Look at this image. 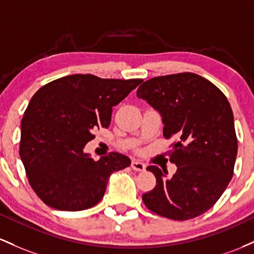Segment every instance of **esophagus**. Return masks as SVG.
Returning a JSON list of instances; mask_svg holds the SVG:
<instances>
[{"instance_id":"esophagus-1","label":"esophagus","mask_w":254,"mask_h":254,"mask_svg":"<svg viewBox=\"0 0 254 254\" xmlns=\"http://www.w3.org/2000/svg\"><path fill=\"white\" fill-rule=\"evenodd\" d=\"M130 167H132V169L135 170V172H142V170H145L146 165H145L144 163H141V162L133 159L132 163H130Z\"/></svg>"}]
</instances>
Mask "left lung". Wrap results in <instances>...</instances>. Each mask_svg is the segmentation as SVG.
<instances>
[{
	"instance_id": "left-lung-1",
	"label": "left lung",
	"mask_w": 254,
	"mask_h": 254,
	"mask_svg": "<svg viewBox=\"0 0 254 254\" xmlns=\"http://www.w3.org/2000/svg\"><path fill=\"white\" fill-rule=\"evenodd\" d=\"M136 96L162 114L164 138L174 139L168 156L178 167L169 180L158 167H147L156 186L142 194V201L174 221L200 216L216 204L234 174L238 138L227 97L211 81L190 72L149 79Z\"/></svg>"
}]
</instances>
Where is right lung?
I'll list each match as a JSON object with an SVG mask.
<instances>
[{
    "label": "right lung",
    "instance_id": "1",
    "mask_svg": "<svg viewBox=\"0 0 254 254\" xmlns=\"http://www.w3.org/2000/svg\"><path fill=\"white\" fill-rule=\"evenodd\" d=\"M141 81L73 74L33 95L21 120L19 153L43 203L81 211L102 200L110 174L128 167L130 159L110 152L95 161L82 149L95 139L93 130L109 127L114 105Z\"/></svg>",
    "mask_w": 254,
    "mask_h": 254
}]
</instances>
